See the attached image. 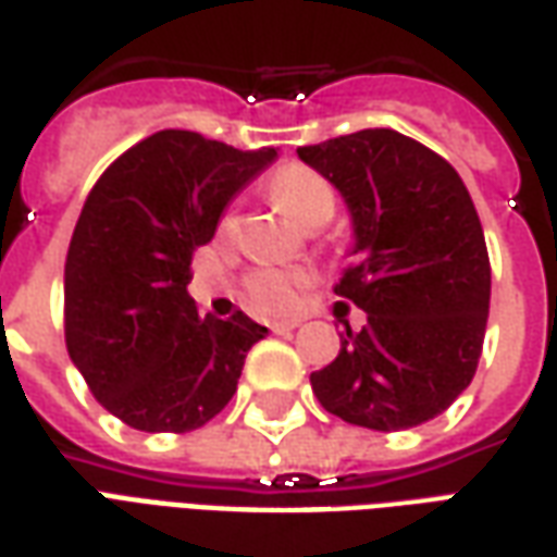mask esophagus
Returning <instances> with one entry per match:
<instances>
[{
	"label": "esophagus",
	"mask_w": 557,
	"mask_h": 557,
	"mask_svg": "<svg viewBox=\"0 0 557 557\" xmlns=\"http://www.w3.org/2000/svg\"><path fill=\"white\" fill-rule=\"evenodd\" d=\"M298 329V319H283V322H271V332L274 334H289Z\"/></svg>",
	"instance_id": "obj_1"
}]
</instances>
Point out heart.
Here are the masks:
<instances>
[{
  "label": "heart",
  "mask_w": 557,
  "mask_h": 557,
  "mask_svg": "<svg viewBox=\"0 0 557 557\" xmlns=\"http://www.w3.org/2000/svg\"><path fill=\"white\" fill-rule=\"evenodd\" d=\"M268 193L277 201L280 211L289 213L305 228L329 223L337 205L332 184L317 169L301 162H289L274 171L268 181ZM220 228L223 232L232 228V213H225ZM307 286H310V274L298 268H252L244 277V295L259 313H289L298 307Z\"/></svg>",
  "instance_id": "1"
}]
</instances>
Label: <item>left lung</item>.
<instances>
[{"label":"left lung","instance_id":"8db88e82","mask_svg":"<svg viewBox=\"0 0 557 557\" xmlns=\"http://www.w3.org/2000/svg\"><path fill=\"white\" fill-rule=\"evenodd\" d=\"M344 196L359 262L334 292L368 322H346L341 352L310 373L319 404L349 425L404 431L470 386L485 341L492 265L458 171L395 129L298 147Z\"/></svg>","mask_w":557,"mask_h":557}]
</instances>
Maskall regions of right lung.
Masks as SVG:
<instances>
[{
    "label": "right lung",
    "mask_w": 557,
    "mask_h": 557,
    "mask_svg": "<svg viewBox=\"0 0 557 557\" xmlns=\"http://www.w3.org/2000/svg\"><path fill=\"white\" fill-rule=\"evenodd\" d=\"M274 147L235 150L162 129L114 159L89 189L65 256V346L92 398L150 434H186L223 410L265 325L198 313L193 252Z\"/></svg>",
    "instance_id": "right-lung-1"
}]
</instances>
